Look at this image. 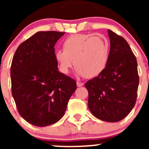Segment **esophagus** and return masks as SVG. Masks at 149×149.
Wrapping results in <instances>:
<instances>
[{"mask_svg":"<svg viewBox=\"0 0 149 149\" xmlns=\"http://www.w3.org/2000/svg\"><path fill=\"white\" fill-rule=\"evenodd\" d=\"M76 85H77V86H78V87H82V86H83V85H84V83H81V82L77 81Z\"/></svg>","mask_w":149,"mask_h":149,"instance_id":"34e87169","label":"esophagus"}]
</instances>
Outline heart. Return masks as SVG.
Here are the masks:
<instances>
[{"label":"heart","mask_w":149,"mask_h":149,"mask_svg":"<svg viewBox=\"0 0 149 149\" xmlns=\"http://www.w3.org/2000/svg\"><path fill=\"white\" fill-rule=\"evenodd\" d=\"M63 51L54 54L61 73H68L72 67L80 76L91 78L104 71L109 61V44L105 38L85 33L70 36L62 44Z\"/></svg>","instance_id":"1"}]
</instances>
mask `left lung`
<instances>
[{
  "label": "left lung",
  "instance_id": "left-lung-1",
  "mask_svg": "<svg viewBox=\"0 0 149 149\" xmlns=\"http://www.w3.org/2000/svg\"><path fill=\"white\" fill-rule=\"evenodd\" d=\"M110 52L107 67L85 84L88 107L95 117L118 122L134 107L139 86L137 62L125 39L108 30Z\"/></svg>",
  "mask_w": 149,
  "mask_h": 149
}]
</instances>
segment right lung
Returning <instances> with one entry per match:
<instances>
[{"label":"right lung","instance_id":"right-lung-1","mask_svg":"<svg viewBox=\"0 0 149 149\" xmlns=\"http://www.w3.org/2000/svg\"><path fill=\"white\" fill-rule=\"evenodd\" d=\"M65 32L39 31L19 45L12 61V94L19 113L29 123H57L76 90V80L58 71L54 45Z\"/></svg>","mask_w":149,"mask_h":149}]
</instances>
